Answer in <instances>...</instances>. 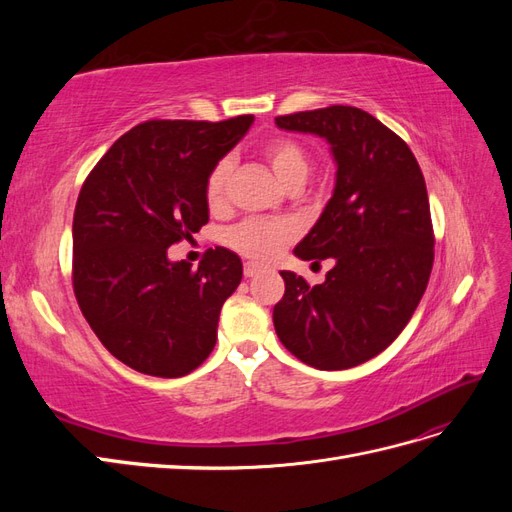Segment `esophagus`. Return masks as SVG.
<instances>
[{
	"mask_svg": "<svg viewBox=\"0 0 512 512\" xmlns=\"http://www.w3.org/2000/svg\"><path fill=\"white\" fill-rule=\"evenodd\" d=\"M262 271H265V267L256 265V262H245V265H243V275H245V277H256V275L262 273Z\"/></svg>",
	"mask_w": 512,
	"mask_h": 512,
	"instance_id": "esophagus-1",
	"label": "esophagus"
}]
</instances>
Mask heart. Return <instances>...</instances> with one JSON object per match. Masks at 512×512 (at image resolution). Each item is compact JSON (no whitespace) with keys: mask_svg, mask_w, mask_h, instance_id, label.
Returning <instances> with one entry per match:
<instances>
[{"mask_svg":"<svg viewBox=\"0 0 512 512\" xmlns=\"http://www.w3.org/2000/svg\"><path fill=\"white\" fill-rule=\"evenodd\" d=\"M273 175L277 177L284 188L290 192H299L312 170V153L299 143L297 138L277 136L262 147ZM232 162L230 158H222L215 164L205 181V203L209 211L220 213L228 205V188H230ZM292 239V230L282 222H267V220H245L237 226L226 230L224 241L232 250L239 252L245 258L252 260H271L282 247Z\"/></svg>","mask_w":512,"mask_h":512,"instance_id":"obj_1","label":"heart"}]
</instances>
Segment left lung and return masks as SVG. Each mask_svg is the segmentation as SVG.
Masks as SVG:
<instances>
[{
    "mask_svg": "<svg viewBox=\"0 0 512 512\" xmlns=\"http://www.w3.org/2000/svg\"><path fill=\"white\" fill-rule=\"evenodd\" d=\"M275 123L327 138L337 162L329 205L294 247L303 260L333 258L335 267L316 286L280 273L275 331L305 365L356 367L395 342L425 294L436 241L425 177L404 138L361 108L333 104Z\"/></svg>",
    "mask_w": 512,
    "mask_h": 512,
    "instance_id": "left-lung-1",
    "label": "left lung"
}]
</instances>
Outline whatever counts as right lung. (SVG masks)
<instances>
[{
  "label": "right lung",
  "instance_id": "right-lung-1",
  "mask_svg": "<svg viewBox=\"0 0 512 512\" xmlns=\"http://www.w3.org/2000/svg\"><path fill=\"white\" fill-rule=\"evenodd\" d=\"M226 121L151 119L117 138L87 175L72 222V288L91 331L141 374L179 378L218 339L241 258L215 247L196 271L166 250L209 222V170L250 130Z\"/></svg>",
  "mask_w": 512,
  "mask_h": 512
}]
</instances>
